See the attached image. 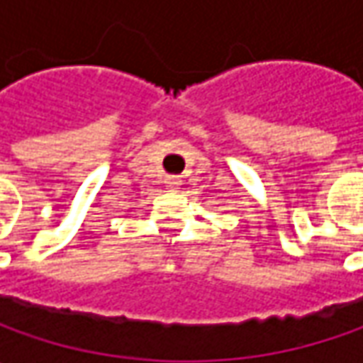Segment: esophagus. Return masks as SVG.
Returning a JSON list of instances; mask_svg holds the SVG:
<instances>
[{
  "mask_svg": "<svg viewBox=\"0 0 363 363\" xmlns=\"http://www.w3.org/2000/svg\"><path fill=\"white\" fill-rule=\"evenodd\" d=\"M165 184H167V188L177 189L179 186H182V179H179V177H167V182H165Z\"/></svg>",
  "mask_w": 363,
  "mask_h": 363,
  "instance_id": "34e87169",
  "label": "esophagus"
}]
</instances>
